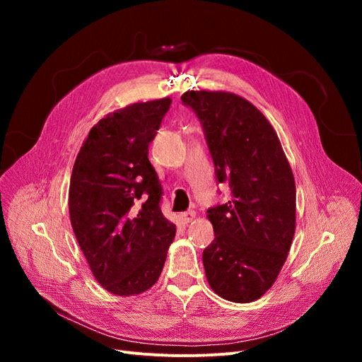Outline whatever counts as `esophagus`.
I'll return each instance as SVG.
<instances>
[{
	"mask_svg": "<svg viewBox=\"0 0 362 362\" xmlns=\"http://www.w3.org/2000/svg\"><path fill=\"white\" fill-rule=\"evenodd\" d=\"M197 218V213L195 211H186V213H183L182 214V220H183V223H191V221H194Z\"/></svg>",
	"mask_w": 362,
	"mask_h": 362,
	"instance_id": "34e87169",
	"label": "esophagus"
}]
</instances>
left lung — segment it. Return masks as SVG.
<instances>
[{"label":"left lung","mask_w":362,"mask_h":362,"mask_svg":"<svg viewBox=\"0 0 362 362\" xmlns=\"http://www.w3.org/2000/svg\"><path fill=\"white\" fill-rule=\"evenodd\" d=\"M182 101L201 120L220 183L232 199L208 210L213 243L202 262L226 300L259 299L288 258L296 226V187L272 123L248 100L226 90H187Z\"/></svg>","instance_id":"8db88e82"}]
</instances>
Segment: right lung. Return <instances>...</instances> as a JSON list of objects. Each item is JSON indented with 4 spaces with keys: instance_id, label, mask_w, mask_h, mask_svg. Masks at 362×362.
<instances>
[{
    "instance_id": "add662e5",
    "label": "right lung",
    "mask_w": 362,
    "mask_h": 362,
    "mask_svg": "<svg viewBox=\"0 0 362 362\" xmlns=\"http://www.w3.org/2000/svg\"><path fill=\"white\" fill-rule=\"evenodd\" d=\"M170 104L165 97L108 112L89 130L73 165V232L93 277L112 295L154 286L176 235L161 213V185L148 160Z\"/></svg>"
}]
</instances>
